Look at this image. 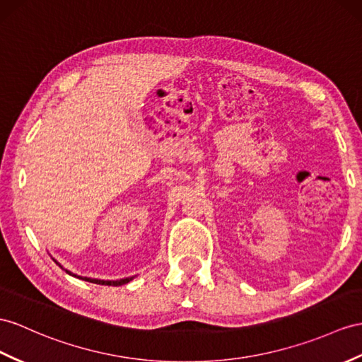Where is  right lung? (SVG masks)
<instances>
[{"mask_svg": "<svg viewBox=\"0 0 362 362\" xmlns=\"http://www.w3.org/2000/svg\"><path fill=\"white\" fill-rule=\"evenodd\" d=\"M55 261V259H54ZM58 266L61 267V264L58 262V261H55ZM66 270V269H64ZM66 273H69V275H72V276H75V278H79V279H84V281H87V283H93V284H101V286H113V287H117V286H122V284H127V283H130L132 279H134L135 276H130V278H124V279H117V281H104V279H95V278H87V276H79V275H74L72 272H69V270H66Z\"/></svg>", "mask_w": 362, "mask_h": 362, "instance_id": "add662e5", "label": "right lung"}]
</instances>
